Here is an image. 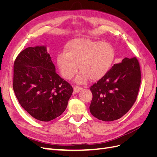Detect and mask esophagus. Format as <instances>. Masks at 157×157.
I'll use <instances>...</instances> for the list:
<instances>
[{
	"instance_id": "1",
	"label": "esophagus",
	"mask_w": 157,
	"mask_h": 157,
	"mask_svg": "<svg viewBox=\"0 0 157 157\" xmlns=\"http://www.w3.org/2000/svg\"><path fill=\"white\" fill-rule=\"evenodd\" d=\"M81 90H82V88H80V87H79V86H76L74 87V92H75V94L78 93Z\"/></svg>"
}]
</instances>
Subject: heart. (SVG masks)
Returning <instances> with one entry per match:
<instances>
[{
	"label": "heart",
	"instance_id": "obj_1",
	"mask_svg": "<svg viewBox=\"0 0 157 157\" xmlns=\"http://www.w3.org/2000/svg\"><path fill=\"white\" fill-rule=\"evenodd\" d=\"M65 52L57 58L60 73L65 78L71 79L77 73L78 64L81 71L76 77L77 83H84L89 77L92 80L103 78L112 67L115 57L110 44L84 38L68 42Z\"/></svg>",
	"mask_w": 157,
	"mask_h": 157
}]
</instances>
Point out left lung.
Here are the masks:
<instances>
[{"label": "left lung", "instance_id": "8db88e82", "mask_svg": "<svg viewBox=\"0 0 157 157\" xmlns=\"http://www.w3.org/2000/svg\"><path fill=\"white\" fill-rule=\"evenodd\" d=\"M140 84L141 71L137 58L123 59L90 87L93 96L90 113L103 121L121 118L135 103Z\"/></svg>", "mask_w": 157, "mask_h": 157}]
</instances>
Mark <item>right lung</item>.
<instances>
[{"mask_svg": "<svg viewBox=\"0 0 157 157\" xmlns=\"http://www.w3.org/2000/svg\"><path fill=\"white\" fill-rule=\"evenodd\" d=\"M13 65V91L30 115L48 122L65 111L73 89L56 73L45 46L23 50Z\"/></svg>", "mask_w": 157, "mask_h": 157, "instance_id": "add662e5", "label": "right lung"}]
</instances>
